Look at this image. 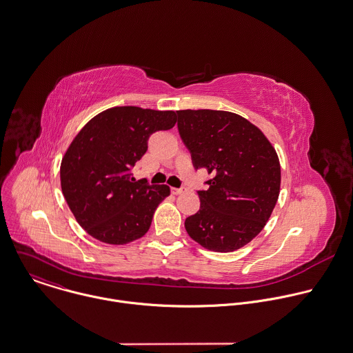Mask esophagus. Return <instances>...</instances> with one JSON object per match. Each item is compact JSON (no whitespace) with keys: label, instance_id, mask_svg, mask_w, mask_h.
<instances>
[{"label":"esophagus","instance_id":"esophagus-1","mask_svg":"<svg viewBox=\"0 0 353 353\" xmlns=\"http://www.w3.org/2000/svg\"><path fill=\"white\" fill-rule=\"evenodd\" d=\"M185 191H187V188H184V187H183V188H174V187L172 188V194H173V195H180V194H183V192H185Z\"/></svg>","mask_w":353,"mask_h":353}]
</instances>
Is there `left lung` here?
Wrapping results in <instances>:
<instances>
[{"label":"left lung","mask_w":353,"mask_h":353,"mask_svg":"<svg viewBox=\"0 0 353 353\" xmlns=\"http://www.w3.org/2000/svg\"><path fill=\"white\" fill-rule=\"evenodd\" d=\"M179 133L195 169L214 177L198 191L201 209L187 217L202 248L230 253L265 227L281 192V163L267 136L246 118L217 110H179Z\"/></svg>","instance_id":"obj_1"}]
</instances>
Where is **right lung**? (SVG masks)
<instances>
[{"mask_svg": "<svg viewBox=\"0 0 353 353\" xmlns=\"http://www.w3.org/2000/svg\"><path fill=\"white\" fill-rule=\"evenodd\" d=\"M176 122L174 111L112 107L74 137L60 163V185L75 220L90 236L126 245L147 234L170 188L136 181L129 170L145 154L148 137Z\"/></svg>", "mask_w": 353, "mask_h": 353, "instance_id": "1", "label": "right lung"}]
</instances>
